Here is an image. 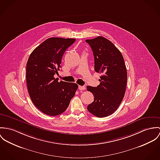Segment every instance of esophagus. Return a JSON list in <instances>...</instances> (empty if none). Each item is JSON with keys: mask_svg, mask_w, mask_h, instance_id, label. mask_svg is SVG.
Listing matches in <instances>:
<instances>
[{"mask_svg": "<svg viewBox=\"0 0 160 160\" xmlns=\"http://www.w3.org/2000/svg\"><path fill=\"white\" fill-rule=\"evenodd\" d=\"M78 88L80 90H85L86 89V87H84V86H79V87H78Z\"/></svg>", "mask_w": 160, "mask_h": 160, "instance_id": "1", "label": "esophagus"}]
</instances>
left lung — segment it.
I'll return each mask as SVG.
<instances>
[{"label": "left lung", "instance_id": "8db88e82", "mask_svg": "<svg viewBox=\"0 0 160 160\" xmlns=\"http://www.w3.org/2000/svg\"><path fill=\"white\" fill-rule=\"evenodd\" d=\"M86 42L93 53L95 71L102 74L97 87H87L94 96L87 110L98 117L108 116L118 109L125 93L127 72L124 59L114 44L103 37Z\"/></svg>", "mask_w": 160, "mask_h": 160}]
</instances>
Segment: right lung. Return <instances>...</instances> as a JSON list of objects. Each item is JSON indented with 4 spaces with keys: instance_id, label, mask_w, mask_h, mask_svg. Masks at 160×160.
<instances>
[{
    "instance_id": "right-lung-1",
    "label": "right lung",
    "mask_w": 160,
    "mask_h": 160,
    "mask_svg": "<svg viewBox=\"0 0 160 160\" xmlns=\"http://www.w3.org/2000/svg\"><path fill=\"white\" fill-rule=\"evenodd\" d=\"M76 39L49 38L30 54L26 65V81L33 104L44 114L56 116L67 109L78 84L58 82L54 77L61 67L63 55Z\"/></svg>"
}]
</instances>
